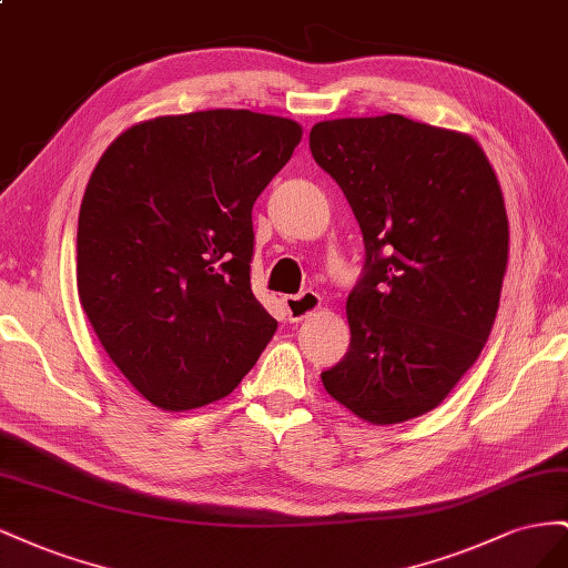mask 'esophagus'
Segmentation results:
<instances>
[{
    "label": "esophagus",
    "mask_w": 568,
    "mask_h": 568,
    "mask_svg": "<svg viewBox=\"0 0 568 568\" xmlns=\"http://www.w3.org/2000/svg\"><path fill=\"white\" fill-rule=\"evenodd\" d=\"M285 310H287V318L290 323H300L304 318H310L318 306H321V297L312 290H304L302 295H293V297H285Z\"/></svg>",
    "instance_id": "1"
}]
</instances>
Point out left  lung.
Returning a JSON list of instances; mask_svg holds the SVG:
<instances>
[{"label": "left lung", "instance_id": "obj_1", "mask_svg": "<svg viewBox=\"0 0 568 568\" xmlns=\"http://www.w3.org/2000/svg\"><path fill=\"white\" fill-rule=\"evenodd\" d=\"M310 150L366 247L349 349L323 387L368 424H402L435 409L488 343L509 254L505 197L474 138L399 113L321 121Z\"/></svg>", "mask_w": 568, "mask_h": 568}]
</instances>
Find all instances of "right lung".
I'll return each instance as SVG.
<instances>
[{"label":"right lung","instance_id":"right-lung-1","mask_svg":"<svg viewBox=\"0 0 568 568\" xmlns=\"http://www.w3.org/2000/svg\"><path fill=\"white\" fill-rule=\"evenodd\" d=\"M302 125L247 109L156 116L113 140L78 216V297L135 390L166 412L231 395L278 323L252 293V206Z\"/></svg>","mask_w":568,"mask_h":568}]
</instances>
